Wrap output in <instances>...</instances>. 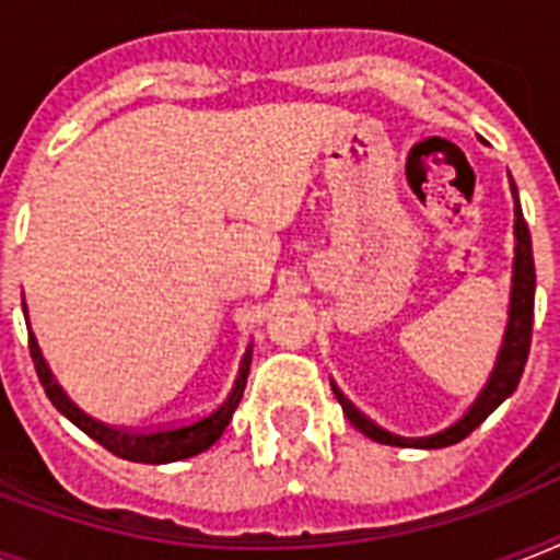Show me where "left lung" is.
Segmentation results:
<instances>
[{
	"label": "left lung",
	"mask_w": 560,
	"mask_h": 560,
	"mask_svg": "<svg viewBox=\"0 0 560 560\" xmlns=\"http://www.w3.org/2000/svg\"><path fill=\"white\" fill-rule=\"evenodd\" d=\"M512 197H514V264H512V293H509V323H505L503 342H500V351H497L494 369L488 374L486 386L479 392L474 404L468 407V412L462 418H456L451 427H444L439 433L430 435H398L383 430L360 412L354 404H351L337 383H331L334 395L340 400L342 412L349 418L351 424L358 427L360 433L369 435L372 442L392 444V447H418V451H435V447H447V444L462 442L465 435H470L482 421H486L491 412H494L500 404H503L523 377V366H526V358H529L532 346V319H535V258H532V235L526 220H523L521 197H517V186L512 179Z\"/></svg>",
	"instance_id": "left-lung-1"
}]
</instances>
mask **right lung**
<instances>
[{
  "label": "right lung",
  "mask_w": 560,
  "mask_h": 560,
  "mask_svg": "<svg viewBox=\"0 0 560 560\" xmlns=\"http://www.w3.org/2000/svg\"><path fill=\"white\" fill-rule=\"evenodd\" d=\"M22 311H25V302H22ZM28 337H31V358H34V366H37L39 383L46 389L48 400L55 404L57 412H63L69 421H72L78 430L95 439L101 447H107L109 453H116L127 462H142V465H168V462L188 459V456H197V453L209 451L211 444L218 442L223 430L229 427L232 416H235L237 404L244 398V386L246 377H249V363H253V342L246 346L244 358H241V366H237V377L232 383V389L218 407L211 409L209 416L197 418L191 424L183 427H168V430H148V433H133V430H118V427L101 424L92 416H86L83 409H78L72 404V398L66 395L63 386L57 383V377L48 369L43 351H39L37 337L31 334L28 325Z\"/></svg>",
  "instance_id": "right-lung-1"
}]
</instances>
